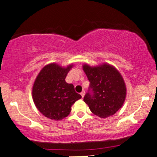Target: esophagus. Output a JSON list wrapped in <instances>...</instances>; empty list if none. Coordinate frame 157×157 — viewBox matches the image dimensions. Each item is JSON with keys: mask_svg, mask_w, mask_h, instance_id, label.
Listing matches in <instances>:
<instances>
[{"mask_svg": "<svg viewBox=\"0 0 157 157\" xmlns=\"http://www.w3.org/2000/svg\"><path fill=\"white\" fill-rule=\"evenodd\" d=\"M81 96H82V98H83L84 95H85V91H84V90H83V91L81 93Z\"/></svg>", "mask_w": 157, "mask_h": 157, "instance_id": "obj_1", "label": "esophagus"}]
</instances>
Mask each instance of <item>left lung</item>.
<instances>
[{
    "instance_id": "1",
    "label": "left lung",
    "mask_w": 157,
    "mask_h": 157,
    "mask_svg": "<svg viewBox=\"0 0 157 157\" xmlns=\"http://www.w3.org/2000/svg\"><path fill=\"white\" fill-rule=\"evenodd\" d=\"M90 82L83 101L94 115L105 118L121 108L126 97V86L121 74L108 63L90 67L83 66Z\"/></svg>"
}]
</instances>
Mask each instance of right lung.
Here are the masks:
<instances>
[{"label": "right lung", "instance_id": "right-lung-1", "mask_svg": "<svg viewBox=\"0 0 157 157\" xmlns=\"http://www.w3.org/2000/svg\"><path fill=\"white\" fill-rule=\"evenodd\" d=\"M73 65L62 67L55 63L42 68L33 87V99L38 110L45 117L61 120L67 117L71 105L80 99L72 83L65 81Z\"/></svg>", "mask_w": 157, "mask_h": 157}]
</instances>
